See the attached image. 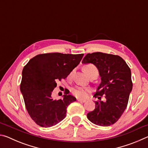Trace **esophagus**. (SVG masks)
<instances>
[{
	"label": "esophagus",
	"mask_w": 148,
	"mask_h": 148,
	"mask_svg": "<svg viewBox=\"0 0 148 148\" xmlns=\"http://www.w3.org/2000/svg\"><path fill=\"white\" fill-rule=\"evenodd\" d=\"M77 101H79L80 102H86V100H84V99H77Z\"/></svg>",
	"instance_id": "esophagus-1"
}]
</instances>
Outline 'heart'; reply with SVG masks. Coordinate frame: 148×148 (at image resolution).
Listing matches in <instances>:
<instances>
[{"instance_id":"obj_1","label":"heart","mask_w":148,"mask_h":148,"mask_svg":"<svg viewBox=\"0 0 148 148\" xmlns=\"http://www.w3.org/2000/svg\"><path fill=\"white\" fill-rule=\"evenodd\" d=\"M84 70L85 72H86L87 75H88L90 72L92 71H97L96 67L94 65L92 64H87L84 68ZM72 73L70 74V76H71ZM89 91V89L87 87H84L82 86H76L74 88H72L71 90L72 93L73 94L75 97L77 98L80 99H84L85 97H86L87 92Z\"/></svg>"}]
</instances>
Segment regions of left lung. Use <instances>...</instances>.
Here are the masks:
<instances>
[{
    "label": "left lung",
    "instance_id": "obj_1",
    "mask_svg": "<svg viewBox=\"0 0 148 148\" xmlns=\"http://www.w3.org/2000/svg\"><path fill=\"white\" fill-rule=\"evenodd\" d=\"M82 63H92L99 70L101 82L94 97L95 108L87 117L90 121L99 126H110L116 123L128 104L132 89L131 69L119 56L95 52L87 53ZM104 96L105 101H101Z\"/></svg>",
    "mask_w": 148,
    "mask_h": 148
}]
</instances>
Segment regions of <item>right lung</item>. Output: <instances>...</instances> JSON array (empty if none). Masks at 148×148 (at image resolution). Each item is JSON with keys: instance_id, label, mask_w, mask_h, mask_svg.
<instances>
[{"instance_id": "obj_1", "label": "right lung", "mask_w": 148, "mask_h": 148, "mask_svg": "<svg viewBox=\"0 0 148 148\" xmlns=\"http://www.w3.org/2000/svg\"><path fill=\"white\" fill-rule=\"evenodd\" d=\"M83 56V53L39 54L24 66L20 90L30 117L39 126L47 128L61 121L67 107L76 101L69 93L59 100L53 99L51 94L57 80L66 78Z\"/></svg>"}]
</instances>
